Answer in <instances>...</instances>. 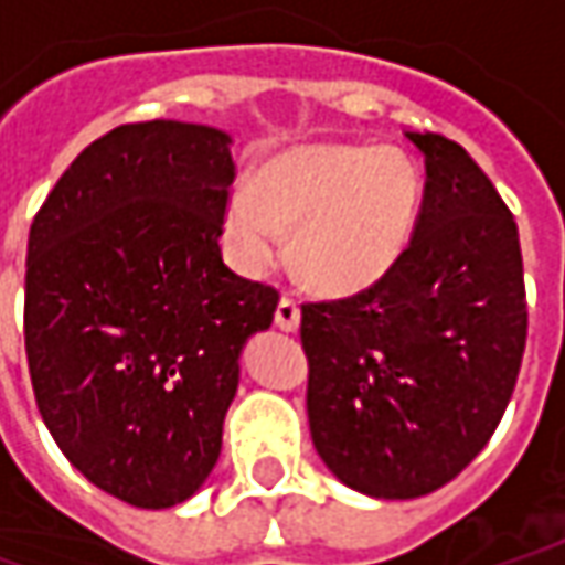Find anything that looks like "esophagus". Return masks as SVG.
<instances>
[{
    "instance_id": "obj_1",
    "label": "esophagus",
    "mask_w": 565,
    "mask_h": 565,
    "mask_svg": "<svg viewBox=\"0 0 565 565\" xmlns=\"http://www.w3.org/2000/svg\"><path fill=\"white\" fill-rule=\"evenodd\" d=\"M275 324L281 331H297L300 328V302L284 294L281 300H278V309H275Z\"/></svg>"
}]
</instances>
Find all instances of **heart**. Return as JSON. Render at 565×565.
<instances>
[{"label":"heart","mask_w":565,"mask_h":565,"mask_svg":"<svg viewBox=\"0 0 565 565\" xmlns=\"http://www.w3.org/2000/svg\"><path fill=\"white\" fill-rule=\"evenodd\" d=\"M422 174L394 147L309 143L256 166L224 203V246L246 275L281 263L294 234V265L306 287L350 297L379 284L416 231Z\"/></svg>","instance_id":"obj_1"}]
</instances>
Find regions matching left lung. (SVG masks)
Wrapping results in <instances>:
<instances>
[{
    "label": "left lung",
    "mask_w": 565,
    "mask_h": 565,
    "mask_svg": "<svg viewBox=\"0 0 565 565\" xmlns=\"http://www.w3.org/2000/svg\"><path fill=\"white\" fill-rule=\"evenodd\" d=\"M425 196L399 263L343 300L302 302L312 444L347 488L413 500L481 454L513 397L529 309L513 212L466 149L406 134Z\"/></svg>",
    "instance_id": "1"
}]
</instances>
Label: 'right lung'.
<instances>
[{
    "label": "right lung",
    "instance_id": "obj_1",
    "mask_svg": "<svg viewBox=\"0 0 565 565\" xmlns=\"http://www.w3.org/2000/svg\"><path fill=\"white\" fill-rule=\"evenodd\" d=\"M227 147L205 125L115 127L30 224L24 347L40 416L71 466L130 507L200 491L241 350L275 319L278 290L222 259Z\"/></svg>",
    "mask_w": 565,
    "mask_h": 565
}]
</instances>
